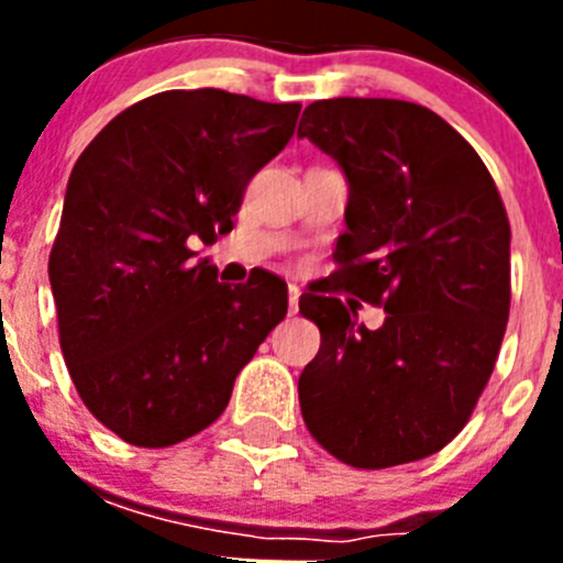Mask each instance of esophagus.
Here are the masks:
<instances>
[{"mask_svg": "<svg viewBox=\"0 0 563 563\" xmlns=\"http://www.w3.org/2000/svg\"><path fill=\"white\" fill-rule=\"evenodd\" d=\"M298 298H301V290H298L296 285L287 287V307H290V316H296L298 312Z\"/></svg>", "mask_w": 563, "mask_h": 563, "instance_id": "esophagus-1", "label": "esophagus"}]
</instances>
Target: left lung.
<instances>
[{
  "label": "left lung",
  "instance_id": "left-lung-1",
  "mask_svg": "<svg viewBox=\"0 0 563 563\" xmlns=\"http://www.w3.org/2000/svg\"><path fill=\"white\" fill-rule=\"evenodd\" d=\"M298 137L350 180L335 282L383 307L305 292L321 350L298 377L307 429L352 467H391L445 449L471 420L510 316V222L474 146L420 103L332 98Z\"/></svg>",
  "mask_w": 563,
  "mask_h": 563
}]
</instances>
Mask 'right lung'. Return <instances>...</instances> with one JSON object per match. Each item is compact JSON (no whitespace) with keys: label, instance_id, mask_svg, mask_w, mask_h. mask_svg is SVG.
<instances>
[{"label":"right lung","instance_id":"add662e5","mask_svg":"<svg viewBox=\"0 0 563 563\" xmlns=\"http://www.w3.org/2000/svg\"><path fill=\"white\" fill-rule=\"evenodd\" d=\"M298 112L168 89L112 118L73 166L47 265L58 343L84 406L129 445L168 449L208 429L287 316L282 278L220 285L188 242L231 231Z\"/></svg>","mask_w":563,"mask_h":563}]
</instances>
